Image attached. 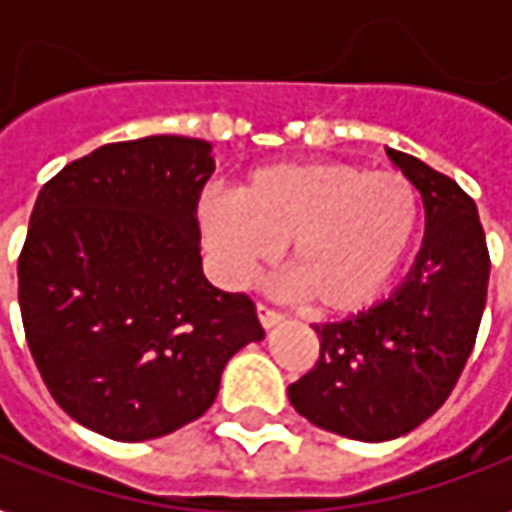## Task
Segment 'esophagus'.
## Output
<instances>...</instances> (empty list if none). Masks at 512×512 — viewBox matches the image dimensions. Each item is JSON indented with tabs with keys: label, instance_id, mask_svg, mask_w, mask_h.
<instances>
[{
	"label": "esophagus",
	"instance_id": "1",
	"mask_svg": "<svg viewBox=\"0 0 512 512\" xmlns=\"http://www.w3.org/2000/svg\"><path fill=\"white\" fill-rule=\"evenodd\" d=\"M257 318H260V324H263V330H271V327H277L282 321V316L277 310H271L266 305H257Z\"/></svg>",
	"mask_w": 512,
	"mask_h": 512
}]
</instances>
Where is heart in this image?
Here are the masks:
<instances>
[{"instance_id": "obj_1", "label": "heart", "mask_w": 512, "mask_h": 512, "mask_svg": "<svg viewBox=\"0 0 512 512\" xmlns=\"http://www.w3.org/2000/svg\"><path fill=\"white\" fill-rule=\"evenodd\" d=\"M421 224L413 182L343 160L271 163L238 194L202 191L196 227L221 282L241 288L288 244V291L346 316L374 305L410 255Z\"/></svg>"}]
</instances>
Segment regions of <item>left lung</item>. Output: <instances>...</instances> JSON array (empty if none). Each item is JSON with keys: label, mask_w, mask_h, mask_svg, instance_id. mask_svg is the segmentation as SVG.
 Masks as SVG:
<instances>
[{"label": "left lung", "mask_w": 512, "mask_h": 512, "mask_svg": "<svg viewBox=\"0 0 512 512\" xmlns=\"http://www.w3.org/2000/svg\"><path fill=\"white\" fill-rule=\"evenodd\" d=\"M424 202V241L388 299L313 324L318 363L288 385L299 416L366 443L402 438L446 402L477 341L488 246L474 199L418 157L385 149Z\"/></svg>", "instance_id": "8db88e82"}]
</instances>
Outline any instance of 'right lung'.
<instances>
[{"label": "right lung", "instance_id": "1", "mask_svg": "<svg viewBox=\"0 0 512 512\" xmlns=\"http://www.w3.org/2000/svg\"><path fill=\"white\" fill-rule=\"evenodd\" d=\"M213 146L149 135L94 149L41 188L19 257L32 360L82 427L124 443L180 430L266 332L244 293L207 282L196 199Z\"/></svg>", "mask_w": 512, "mask_h": 512}]
</instances>
